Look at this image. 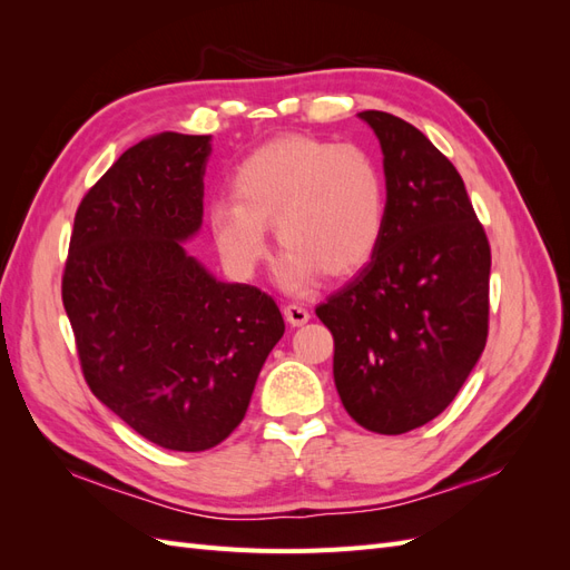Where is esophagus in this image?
Segmentation results:
<instances>
[{"mask_svg":"<svg viewBox=\"0 0 570 570\" xmlns=\"http://www.w3.org/2000/svg\"><path fill=\"white\" fill-rule=\"evenodd\" d=\"M285 318H287L289 325L299 327V325H304L308 318H312V314H308V308L302 306V304H287V306H285Z\"/></svg>","mask_w":570,"mask_h":570,"instance_id":"1","label":"esophagus"}]
</instances>
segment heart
Instances as JSON below:
<instances>
[{
    "label": "heart",
    "mask_w": 570,
    "mask_h": 570,
    "mask_svg": "<svg viewBox=\"0 0 570 570\" xmlns=\"http://www.w3.org/2000/svg\"><path fill=\"white\" fill-rule=\"evenodd\" d=\"M233 199H214L209 228L237 278L268 254L266 228L285 249L281 281L304 287L316 273H356L381 243L387 183L371 151L312 135H285L254 149L230 176Z\"/></svg>",
    "instance_id": "b5f03b06"
}]
</instances>
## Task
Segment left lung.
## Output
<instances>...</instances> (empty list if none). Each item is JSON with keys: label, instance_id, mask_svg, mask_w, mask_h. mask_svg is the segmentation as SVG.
<instances>
[{"label": "left lung", "instance_id": "obj_1", "mask_svg": "<svg viewBox=\"0 0 570 570\" xmlns=\"http://www.w3.org/2000/svg\"><path fill=\"white\" fill-rule=\"evenodd\" d=\"M383 149L387 218L371 262L316 308L350 416L402 435L452 404L488 342L490 243L454 164L406 120L361 111Z\"/></svg>", "mask_w": 570, "mask_h": 570}]
</instances>
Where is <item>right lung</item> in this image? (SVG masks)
I'll list each match as a JSON object with an SVG mask.
<instances>
[{
  "instance_id": "right-lung-1",
  "label": "right lung",
  "mask_w": 570,
  "mask_h": 570,
  "mask_svg": "<svg viewBox=\"0 0 570 570\" xmlns=\"http://www.w3.org/2000/svg\"><path fill=\"white\" fill-rule=\"evenodd\" d=\"M209 135L161 132L118 157L82 197L61 299L85 383L145 440L204 452L243 423L278 304L220 283L183 247L204 216Z\"/></svg>"
}]
</instances>
